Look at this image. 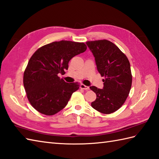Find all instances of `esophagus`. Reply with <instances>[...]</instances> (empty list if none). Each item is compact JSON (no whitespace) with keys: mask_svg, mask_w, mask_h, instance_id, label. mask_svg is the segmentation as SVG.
<instances>
[{"mask_svg":"<svg viewBox=\"0 0 159 159\" xmlns=\"http://www.w3.org/2000/svg\"><path fill=\"white\" fill-rule=\"evenodd\" d=\"M80 88L83 89H85L86 91H88V90L89 89V88L88 86H86L85 85H83V84H81V85H80Z\"/></svg>","mask_w":159,"mask_h":159,"instance_id":"34e87169","label":"esophagus"}]
</instances>
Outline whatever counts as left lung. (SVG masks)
Masks as SVG:
<instances>
[{
    "instance_id": "8db88e82",
    "label": "left lung",
    "mask_w": 159,
    "mask_h": 159,
    "mask_svg": "<svg viewBox=\"0 0 159 159\" xmlns=\"http://www.w3.org/2000/svg\"><path fill=\"white\" fill-rule=\"evenodd\" d=\"M94 55L96 67L102 79L103 88L91 86L96 94L92 107L102 114H111L122 106L129 95L132 76L126 56L113 43L107 40L86 42Z\"/></svg>"
}]
</instances>
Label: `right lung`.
Segmentation results:
<instances>
[{"mask_svg": "<svg viewBox=\"0 0 159 159\" xmlns=\"http://www.w3.org/2000/svg\"><path fill=\"white\" fill-rule=\"evenodd\" d=\"M86 49L84 43L61 40L34 52L24 71L23 85L28 100L35 110L51 116L66 106L79 85L66 83L58 74H64L71 59Z\"/></svg>", "mask_w": 159, "mask_h": 159, "instance_id": "add662e5", "label": "right lung"}]
</instances>
